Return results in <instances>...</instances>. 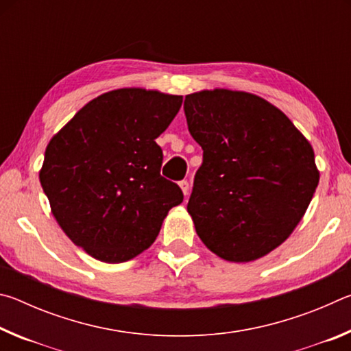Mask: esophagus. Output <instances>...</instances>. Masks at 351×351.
<instances>
[{
  "label": "esophagus",
  "instance_id": "34e87169",
  "mask_svg": "<svg viewBox=\"0 0 351 351\" xmlns=\"http://www.w3.org/2000/svg\"><path fill=\"white\" fill-rule=\"evenodd\" d=\"M180 187H181V190H182V193L186 195H189V190H190V184H189V181L187 180H182L181 182H180Z\"/></svg>",
  "mask_w": 351,
  "mask_h": 351
}]
</instances>
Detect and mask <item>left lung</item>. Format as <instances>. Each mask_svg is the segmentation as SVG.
Listing matches in <instances>:
<instances>
[{"instance_id":"obj_1","label":"left lung","mask_w":351,"mask_h":351,"mask_svg":"<svg viewBox=\"0 0 351 351\" xmlns=\"http://www.w3.org/2000/svg\"><path fill=\"white\" fill-rule=\"evenodd\" d=\"M189 132L203 148L187 212L201 241L229 261L280 246L319 184L314 152L265 99L230 90L186 96Z\"/></svg>"}]
</instances>
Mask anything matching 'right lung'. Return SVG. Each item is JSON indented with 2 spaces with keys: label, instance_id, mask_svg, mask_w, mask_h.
I'll return each mask as SVG.
<instances>
[{
  "label": "right lung",
  "instance_id": "add662e5",
  "mask_svg": "<svg viewBox=\"0 0 351 351\" xmlns=\"http://www.w3.org/2000/svg\"><path fill=\"white\" fill-rule=\"evenodd\" d=\"M182 96L122 88L88 102L49 141L40 182L71 241L105 263L152 246L180 186L161 176L156 144Z\"/></svg>",
  "mask_w": 351,
  "mask_h": 351
}]
</instances>
